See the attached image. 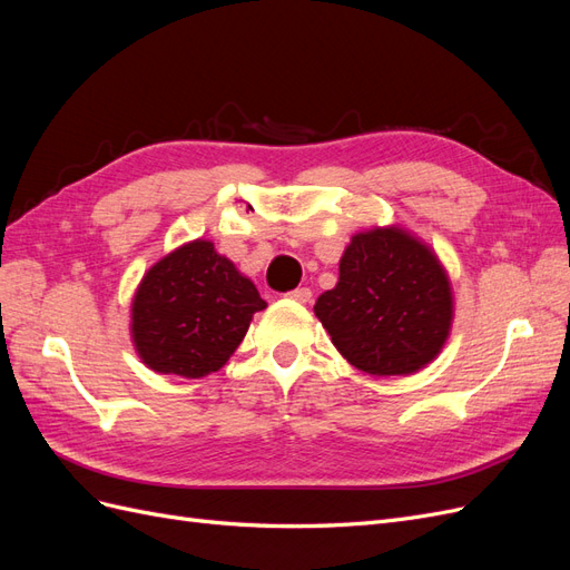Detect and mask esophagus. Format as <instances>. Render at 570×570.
Instances as JSON below:
<instances>
[{"label":"esophagus","mask_w":570,"mask_h":570,"mask_svg":"<svg viewBox=\"0 0 570 570\" xmlns=\"http://www.w3.org/2000/svg\"><path fill=\"white\" fill-rule=\"evenodd\" d=\"M289 299H295L299 304L312 302V289H308V287H297L295 292H289Z\"/></svg>","instance_id":"1"}]
</instances>
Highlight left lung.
I'll return each instance as SVG.
<instances>
[{
	"instance_id": "8db88e82",
	"label": "left lung",
	"mask_w": 570,
	"mask_h": 570,
	"mask_svg": "<svg viewBox=\"0 0 570 570\" xmlns=\"http://www.w3.org/2000/svg\"><path fill=\"white\" fill-rule=\"evenodd\" d=\"M314 314L337 352L368 375H409L433 361L452 331V283L438 254L400 226L352 235L340 281Z\"/></svg>"
}]
</instances>
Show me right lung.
Returning a JSON list of instances; mask_svg holds the SVG:
<instances>
[{
	"mask_svg": "<svg viewBox=\"0 0 570 570\" xmlns=\"http://www.w3.org/2000/svg\"><path fill=\"white\" fill-rule=\"evenodd\" d=\"M262 308L247 275L199 237L142 275L130 304L132 347L154 373L204 377L226 366Z\"/></svg>",
	"mask_w": 570,
	"mask_h": 570,
	"instance_id": "right-lung-1",
	"label": "right lung"
}]
</instances>
